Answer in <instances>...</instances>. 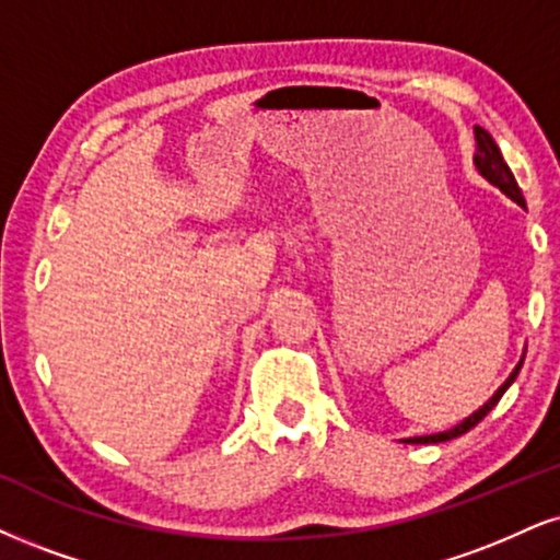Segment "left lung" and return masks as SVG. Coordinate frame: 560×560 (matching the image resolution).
<instances>
[{"mask_svg":"<svg viewBox=\"0 0 560 560\" xmlns=\"http://www.w3.org/2000/svg\"><path fill=\"white\" fill-rule=\"evenodd\" d=\"M475 142H478V150H475L472 163H475V168H478V174H480L482 178H486V182H491L493 186H499V189L503 191V195H506L509 199H514L516 205H520V207H524V210H527V202H524L520 184H516V178H514V174H512V168H509L506 161H503V155H501L499 144H495L493 137L488 135L486 129H482V127H475ZM522 363H524V355L520 358V363L514 365V371H512V374H509L506 382H503V384L499 386V389L493 392V397L488 399V402L482 405V407H478V410H475L472 416H467L465 420H462V423H457L454 428H448V431H441V433H428V436L402 439V444H441V441H452V439L462 436V433L470 431V428L478 425L480 420L486 418L488 412H491L495 405H499V399L503 397V392H506L509 386L514 384L516 374H520Z\"/></svg>","mask_w":560,"mask_h":560,"instance_id":"1","label":"left lung"}]
</instances>
